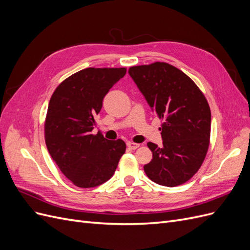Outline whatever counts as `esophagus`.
I'll use <instances>...</instances> for the list:
<instances>
[{
  "mask_svg": "<svg viewBox=\"0 0 250 250\" xmlns=\"http://www.w3.org/2000/svg\"><path fill=\"white\" fill-rule=\"evenodd\" d=\"M127 147L131 149V150H135V149L140 147V144L133 143V142H127Z\"/></svg>",
  "mask_w": 250,
  "mask_h": 250,
  "instance_id": "esophagus-1",
  "label": "esophagus"
}]
</instances>
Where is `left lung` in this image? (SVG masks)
Masks as SVG:
<instances>
[{
  "instance_id": "8db88e82",
  "label": "left lung",
  "mask_w": 250,
  "mask_h": 250,
  "mask_svg": "<svg viewBox=\"0 0 250 250\" xmlns=\"http://www.w3.org/2000/svg\"><path fill=\"white\" fill-rule=\"evenodd\" d=\"M163 123V146L149 142L152 160L144 166L155 184L176 187L191 179L207 156L210 137L209 105L199 87L183 71L166 62L128 71Z\"/></svg>"
}]
</instances>
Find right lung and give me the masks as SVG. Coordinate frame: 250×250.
<instances>
[{"label":"right lung","instance_id":"1","mask_svg":"<svg viewBox=\"0 0 250 250\" xmlns=\"http://www.w3.org/2000/svg\"><path fill=\"white\" fill-rule=\"evenodd\" d=\"M125 74V67H87L63 80L51 97L44 121L46 145L60 171L79 188L107 181L125 153L124 141L92 134L103 98Z\"/></svg>","mask_w":250,"mask_h":250}]
</instances>
